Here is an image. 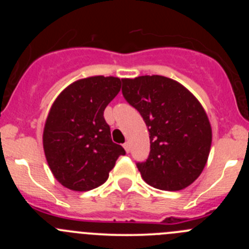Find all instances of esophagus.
I'll return each mask as SVG.
<instances>
[{"label":"esophagus","instance_id":"obj_1","mask_svg":"<svg viewBox=\"0 0 249 249\" xmlns=\"http://www.w3.org/2000/svg\"><path fill=\"white\" fill-rule=\"evenodd\" d=\"M123 147H124L125 152H126V153L130 152V144H129V142H125L124 144H123Z\"/></svg>","mask_w":249,"mask_h":249}]
</instances>
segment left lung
Masks as SVG:
<instances>
[{
    "label": "left lung",
    "mask_w": 249,
    "mask_h": 249,
    "mask_svg": "<svg viewBox=\"0 0 249 249\" xmlns=\"http://www.w3.org/2000/svg\"><path fill=\"white\" fill-rule=\"evenodd\" d=\"M122 82L123 96L149 131V155L136 162L141 176L157 189H184L199 177L210 154L212 129L205 109L170 78L141 76Z\"/></svg>",
    "instance_id": "obj_1"
}]
</instances>
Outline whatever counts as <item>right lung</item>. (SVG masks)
Wrapping results in <instances>:
<instances>
[{
	"label": "right lung",
	"instance_id": "add662e5",
	"mask_svg": "<svg viewBox=\"0 0 249 249\" xmlns=\"http://www.w3.org/2000/svg\"><path fill=\"white\" fill-rule=\"evenodd\" d=\"M115 77L77 80L57 96L48 114L43 148L54 177L64 187L88 192L104 184L120 155L122 145L110 139L105 108L120 91Z\"/></svg>",
	"mask_w": 249,
	"mask_h": 249
}]
</instances>
